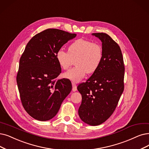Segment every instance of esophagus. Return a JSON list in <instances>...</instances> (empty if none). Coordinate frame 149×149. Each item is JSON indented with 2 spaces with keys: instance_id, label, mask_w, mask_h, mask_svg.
Returning <instances> with one entry per match:
<instances>
[{
  "instance_id": "esophagus-1",
  "label": "esophagus",
  "mask_w": 149,
  "mask_h": 149,
  "mask_svg": "<svg viewBox=\"0 0 149 149\" xmlns=\"http://www.w3.org/2000/svg\"><path fill=\"white\" fill-rule=\"evenodd\" d=\"M72 86H73V88H72V91L73 92H75L77 91V86H76V84H75L74 82H72Z\"/></svg>"
}]
</instances>
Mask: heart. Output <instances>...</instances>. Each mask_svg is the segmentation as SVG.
Masks as SVG:
<instances>
[{
    "mask_svg": "<svg viewBox=\"0 0 149 149\" xmlns=\"http://www.w3.org/2000/svg\"><path fill=\"white\" fill-rule=\"evenodd\" d=\"M56 58L63 70L69 68L76 60V66L65 72L62 76L64 78L78 82L84 78L87 73L92 74L99 68L103 59V51L99 43L79 38L69 45L68 52L63 49L58 50Z\"/></svg>",
    "mask_w": 149,
    "mask_h": 149,
    "instance_id": "obj_1",
    "label": "heart"
}]
</instances>
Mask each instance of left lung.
I'll use <instances>...</instances> for the list:
<instances>
[{"mask_svg":"<svg viewBox=\"0 0 149 149\" xmlns=\"http://www.w3.org/2000/svg\"><path fill=\"white\" fill-rule=\"evenodd\" d=\"M92 35L102 42L103 61L99 68L77 88L82 95L79 117L84 122L96 126L108 120L116 108L124 90L125 66L120 46L109 35Z\"/></svg>","mask_w":149,"mask_h":149,"instance_id":"1","label":"left lung"}]
</instances>
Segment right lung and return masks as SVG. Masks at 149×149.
Listing matches in <instances>:
<instances>
[{
	"label": "right lung",
	"instance_id": "obj_1",
	"mask_svg": "<svg viewBox=\"0 0 149 149\" xmlns=\"http://www.w3.org/2000/svg\"><path fill=\"white\" fill-rule=\"evenodd\" d=\"M76 36L57 29H47L33 36L19 60L16 82L24 108L35 119L54 117L72 86L68 79L57 80L61 68L56 54Z\"/></svg>",
	"mask_w": 149,
	"mask_h": 149
}]
</instances>
